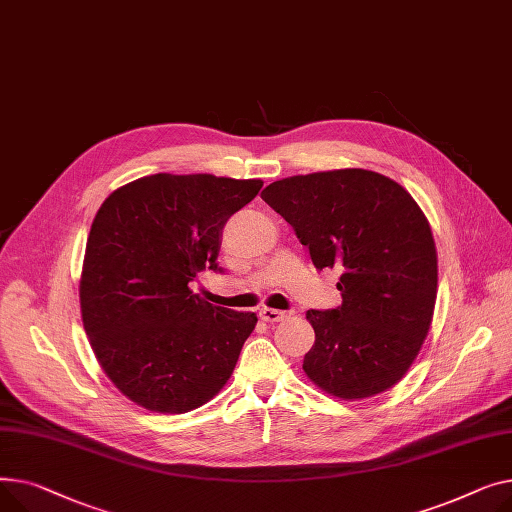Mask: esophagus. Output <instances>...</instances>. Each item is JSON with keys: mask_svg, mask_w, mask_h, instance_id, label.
<instances>
[{"mask_svg": "<svg viewBox=\"0 0 512 512\" xmlns=\"http://www.w3.org/2000/svg\"><path fill=\"white\" fill-rule=\"evenodd\" d=\"M258 316H260L262 320H266V322H281V320H285L289 314L283 312V310H275V308H260Z\"/></svg>", "mask_w": 512, "mask_h": 512, "instance_id": "34e87169", "label": "esophagus"}]
</instances>
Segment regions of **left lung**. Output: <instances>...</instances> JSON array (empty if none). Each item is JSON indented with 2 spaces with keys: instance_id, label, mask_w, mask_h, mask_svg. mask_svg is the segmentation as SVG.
<instances>
[{
  "instance_id": "obj_1",
  "label": "left lung",
  "mask_w": 512,
  "mask_h": 512,
  "mask_svg": "<svg viewBox=\"0 0 512 512\" xmlns=\"http://www.w3.org/2000/svg\"><path fill=\"white\" fill-rule=\"evenodd\" d=\"M262 200L295 229L318 270L341 273L343 304L306 312L316 333L304 357L308 378L339 399L395 386L436 304V246L422 208L393 179L366 169L285 177Z\"/></svg>"
}]
</instances>
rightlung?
<instances>
[{
  "mask_svg": "<svg viewBox=\"0 0 512 512\" xmlns=\"http://www.w3.org/2000/svg\"><path fill=\"white\" fill-rule=\"evenodd\" d=\"M260 179L157 173L115 190L86 242L80 308L101 368L157 413H186L229 380L254 312L213 306L190 289L223 273V227L260 192Z\"/></svg>",
  "mask_w": 512,
  "mask_h": 512,
  "instance_id": "right-lung-1",
  "label": "right lung"
}]
</instances>
